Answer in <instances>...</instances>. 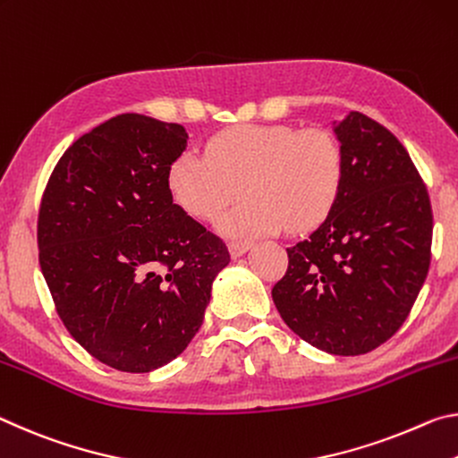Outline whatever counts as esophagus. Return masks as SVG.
<instances>
[{"instance_id":"34e87169","label":"esophagus","mask_w":458,"mask_h":458,"mask_svg":"<svg viewBox=\"0 0 458 458\" xmlns=\"http://www.w3.org/2000/svg\"><path fill=\"white\" fill-rule=\"evenodd\" d=\"M247 250H250V243H245V242H231L229 243L231 258H242Z\"/></svg>"}]
</instances>
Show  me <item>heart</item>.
<instances>
[{"mask_svg": "<svg viewBox=\"0 0 458 458\" xmlns=\"http://www.w3.org/2000/svg\"><path fill=\"white\" fill-rule=\"evenodd\" d=\"M172 197L197 219H213L242 197L250 199L219 216L227 237L247 239L306 231L335 207L343 184V154L318 127L237 125L221 131L207 154L184 149L168 172Z\"/></svg>", "mask_w": 458, "mask_h": 458, "instance_id": "heart-1", "label": "heart"}]
</instances>
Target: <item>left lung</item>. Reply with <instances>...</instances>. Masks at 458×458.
<instances>
[{"label":"left lung","mask_w":458,"mask_h":458,"mask_svg":"<svg viewBox=\"0 0 458 458\" xmlns=\"http://www.w3.org/2000/svg\"><path fill=\"white\" fill-rule=\"evenodd\" d=\"M343 184L272 288L284 322L331 355L369 353L403 325L430 267L432 207L398 138L359 111L335 122Z\"/></svg>","instance_id":"8db88e82"}]
</instances>
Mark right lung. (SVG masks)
<instances>
[{"label": "right lung", "instance_id": "1", "mask_svg": "<svg viewBox=\"0 0 458 458\" xmlns=\"http://www.w3.org/2000/svg\"><path fill=\"white\" fill-rule=\"evenodd\" d=\"M182 125L122 114L66 149L38 213V259L66 331L119 371L148 373L189 347L205 318L223 239L174 205Z\"/></svg>", "mask_w": 458, "mask_h": 458}]
</instances>
